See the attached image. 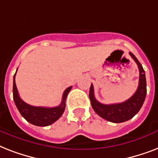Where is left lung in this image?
Masks as SVG:
<instances>
[{"label": "left lung", "instance_id": "8db88e82", "mask_svg": "<svg viewBox=\"0 0 158 158\" xmlns=\"http://www.w3.org/2000/svg\"><path fill=\"white\" fill-rule=\"evenodd\" d=\"M130 55L136 62L139 70V86L135 94L130 98L121 103L110 104V105L102 104L99 102L94 97V85L91 84L90 86L89 98L91 101L92 107L99 116L110 122L121 123L130 120L139 111L146 98L147 84H146L144 69L135 55L131 52H130Z\"/></svg>", "mask_w": 158, "mask_h": 158}]
</instances>
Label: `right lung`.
I'll use <instances>...</instances> for the list:
<instances>
[{
	"label": "right lung",
	"instance_id": "1",
	"mask_svg": "<svg viewBox=\"0 0 158 158\" xmlns=\"http://www.w3.org/2000/svg\"><path fill=\"white\" fill-rule=\"evenodd\" d=\"M17 72V70H16ZM15 74L13 79V98L16 106L21 115L28 122L37 126H48L56 121L65 109V100L69 92L71 90L72 86L64 90L60 105L55 107H43V106H33L28 105L20 98L19 95L17 87L15 84Z\"/></svg>",
	"mask_w": 158,
	"mask_h": 158
}]
</instances>
